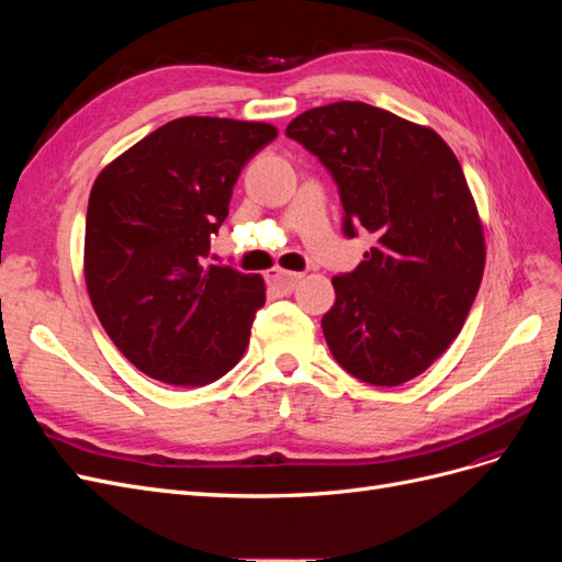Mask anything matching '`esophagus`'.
<instances>
[{
	"mask_svg": "<svg viewBox=\"0 0 562 562\" xmlns=\"http://www.w3.org/2000/svg\"><path fill=\"white\" fill-rule=\"evenodd\" d=\"M300 279H302V274H297V271H285V269H279V267L271 269L267 274L269 285L279 293H291L293 288L300 283Z\"/></svg>",
	"mask_w": 562,
	"mask_h": 562,
	"instance_id": "34e87169",
	"label": "esophagus"
}]
</instances>
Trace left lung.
Masks as SVG:
<instances>
[{
	"label": "left lung",
	"instance_id": "8db88e82",
	"mask_svg": "<svg viewBox=\"0 0 562 562\" xmlns=\"http://www.w3.org/2000/svg\"><path fill=\"white\" fill-rule=\"evenodd\" d=\"M328 168L345 234H375L333 277L321 318L335 361L375 386L422 375L462 330L485 269V234L462 166L440 135L356 100L312 108L285 128Z\"/></svg>",
	"mask_w": 562,
	"mask_h": 562
}]
</instances>
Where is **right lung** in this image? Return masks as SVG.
Returning a JSON list of instances; mask_svg holds the SVG:
<instances>
[{"instance_id": "1", "label": "right lung", "mask_w": 562, "mask_h": 562, "mask_svg": "<svg viewBox=\"0 0 562 562\" xmlns=\"http://www.w3.org/2000/svg\"><path fill=\"white\" fill-rule=\"evenodd\" d=\"M277 135L265 122L180 116L98 173L83 279L116 349L151 380L203 386L241 361L265 279L206 258L241 168Z\"/></svg>"}]
</instances>
